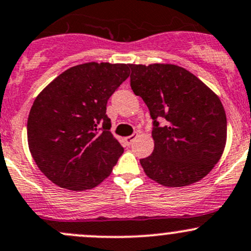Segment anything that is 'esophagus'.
Segmentation results:
<instances>
[{
  "mask_svg": "<svg viewBox=\"0 0 251 251\" xmlns=\"http://www.w3.org/2000/svg\"><path fill=\"white\" fill-rule=\"evenodd\" d=\"M137 138V134H132V136H128V137H126L125 138V143L127 145H131L132 144V142H133L134 139Z\"/></svg>",
  "mask_w": 251,
  "mask_h": 251,
  "instance_id": "34e87169",
  "label": "esophagus"
}]
</instances>
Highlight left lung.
<instances>
[{"mask_svg": "<svg viewBox=\"0 0 251 251\" xmlns=\"http://www.w3.org/2000/svg\"><path fill=\"white\" fill-rule=\"evenodd\" d=\"M131 88L153 120L151 156L140 159L151 180L183 187L205 177L226 144V114L197 76L174 64H130ZM165 119V125L158 120Z\"/></svg>", "mask_w": 251, "mask_h": 251, "instance_id": "8db88e82", "label": "left lung"}]
</instances>
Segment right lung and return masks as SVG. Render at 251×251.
Masks as SVG:
<instances>
[{
  "instance_id": "add662e5",
  "label": "right lung",
  "mask_w": 251,
  "mask_h": 251,
  "mask_svg": "<svg viewBox=\"0 0 251 251\" xmlns=\"http://www.w3.org/2000/svg\"><path fill=\"white\" fill-rule=\"evenodd\" d=\"M128 76V64L84 63L60 74L35 98L27 139L50 181L76 192L111 175L124 149L109 131L106 106Z\"/></svg>"
}]
</instances>
